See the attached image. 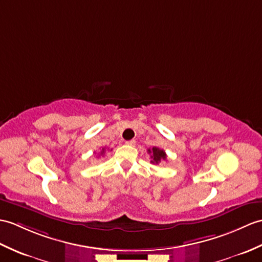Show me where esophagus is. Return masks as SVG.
<instances>
[{
  "instance_id": "esophagus-1",
  "label": "esophagus",
  "mask_w": 262,
  "mask_h": 262,
  "mask_svg": "<svg viewBox=\"0 0 262 262\" xmlns=\"http://www.w3.org/2000/svg\"><path fill=\"white\" fill-rule=\"evenodd\" d=\"M126 144L129 145V146H135L136 145V141H135V139H130V141H127Z\"/></svg>"
}]
</instances>
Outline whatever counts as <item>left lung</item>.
<instances>
[{
    "instance_id": "left-lung-1",
    "label": "left lung",
    "mask_w": 262,
    "mask_h": 262,
    "mask_svg": "<svg viewBox=\"0 0 262 262\" xmlns=\"http://www.w3.org/2000/svg\"><path fill=\"white\" fill-rule=\"evenodd\" d=\"M148 154H150V163L151 164H159L161 161L166 160V153L163 149L159 147H153L147 149Z\"/></svg>"
}]
</instances>
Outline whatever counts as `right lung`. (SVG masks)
Here are the masks:
<instances>
[{
    "label": "right lung",
    "instance_id": "right-lung-1",
    "mask_svg": "<svg viewBox=\"0 0 262 262\" xmlns=\"http://www.w3.org/2000/svg\"><path fill=\"white\" fill-rule=\"evenodd\" d=\"M105 151H106V148H102V149L100 150V155H103V154H105Z\"/></svg>",
    "mask_w": 262,
    "mask_h": 262
}]
</instances>
